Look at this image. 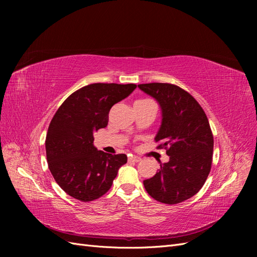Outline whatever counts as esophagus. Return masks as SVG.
Returning <instances> with one entry per match:
<instances>
[{
  "label": "esophagus",
  "instance_id": "1",
  "mask_svg": "<svg viewBox=\"0 0 257 257\" xmlns=\"http://www.w3.org/2000/svg\"><path fill=\"white\" fill-rule=\"evenodd\" d=\"M128 161L130 162H134V163H138V162L142 161V159L139 158V157H136V155H131V157L128 158Z\"/></svg>",
  "mask_w": 257,
  "mask_h": 257
}]
</instances>
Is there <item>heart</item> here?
Segmentation results:
<instances>
[{"instance_id":"heart-1","label":"heart","mask_w":257,"mask_h":257,"mask_svg":"<svg viewBox=\"0 0 257 257\" xmlns=\"http://www.w3.org/2000/svg\"><path fill=\"white\" fill-rule=\"evenodd\" d=\"M149 99H139V100H136L135 103H145V102H148Z\"/></svg>"}]
</instances>
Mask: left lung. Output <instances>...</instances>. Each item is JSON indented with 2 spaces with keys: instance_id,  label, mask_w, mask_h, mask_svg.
Returning a JSON list of instances; mask_svg holds the SVG:
<instances>
[{
  "instance_id": "1",
  "label": "left lung",
  "mask_w": 257,
  "mask_h": 257,
  "mask_svg": "<svg viewBox=\"0 0 257 257\" xmlns=\"http://www.w3.org/2000/svg\"><path fill=\"white\" fill-rule=\"evenodd\" d=\"M138 88L162 108L155 143L169 157L157 174L144 181L145 189L160 203H182L203 188L211 169L213 135L208 118L197 100L176 84L152 82Z\"/></svg>"
}]
</instances>
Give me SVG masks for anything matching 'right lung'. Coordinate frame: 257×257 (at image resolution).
<instances>
[{"label": "right lung", "mask_w": 257, "mask_h": 257, "mask_svg": "<svg viewBox=\"0 0 257 257\" xmlns=\"http://www.w3.org/2000/svg\"><path fill=\"white\" fill-rule=\"evenodd\" d=\"M134 83H91L75 91L49 124L46 154L60 188L81 201L102 197L111 188L125 154H108L93 146V133L108 124L111 107L136 89Z\"/></svg>", "instance_id": "add662e5"}]
</instances>
